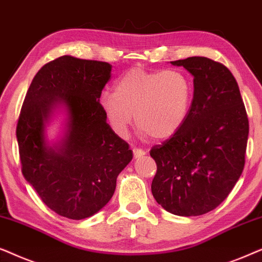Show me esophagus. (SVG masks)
<instances>
[{"mask_svg": "<svg viewBox=\"0 0 262 262\" xmlns=\"http://www.w3.org/2000/svg\"><path fill=\"white\" fill-rule=\"evenodd\" d=\"M133 153H134V158H140V157L146 155V152L144 151V149L137 148V147L133 148Z\"/></svg>", "mask_w": 262, "mask_h": 262, "instance_id": "1", "label": "esophagus"}]
</instances>
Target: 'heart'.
Returning a JSON list of instances; mask_svg holds the SVG:
<instances>
[{
    "instance_id": "heart-1",
    "label": "heart",
    "mask_w": 262,
    "mask_h": 262,
    "mask_svg": "<svg viewBox=\"0 0 262 262\" xmlns=\"http://www.w3.org/2000/svg\"><path fill=\"white\" fill-rule=\"evenodd\" d=\"M193 85L176 69L146 71L133 68L115 83V91H103L99 104L110 127L125 135L133 121L142 137L164 140L179 133L190 114Z\"/></svg>"
}]
</instances>
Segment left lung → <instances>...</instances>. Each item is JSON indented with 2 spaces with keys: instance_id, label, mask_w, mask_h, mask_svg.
I'll list each match as a JSON object with an SVG mask.
<instances>
[{
  "instance_id": "left-lung-1",
  "label": "left lung",
  "mask_w": 262,
  "mask_h": 262,
  "mask_svg": "<svg viewBox=\"0 0 262 262\" xmlns=\"http://www.w3.org/2000/svg\"><path fill=\"white\" fill-rule=\"evenodd\" d=\"M171 64L193 75V103L179 133L149 152L157 163L151 189L170 213L201 215L219 206L242 175L249 122L225 66L200 56Z\"/></svg>"
}]
</instances>
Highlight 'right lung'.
<instances>
[{
  "instance_id": "1",
  "label": "right lung",
  "mask_w": 262,
  "mask_h": 262,
  "mask_svg": "<svg viewBox=\"0 0 262 262\" xmlns=\"http://www.w3.org/2000/svg\"><path fill=\"white\" fill-rule=\"evenodd\" d=\"M110 76L106 62L61 56L39 69L24 100L16 127L23 175L62 217L80 221L102 210L133 159L99 104ZM58 110L66 114L65 127L50 144L46 125Z\"/></svg>"
}]
</instances>
